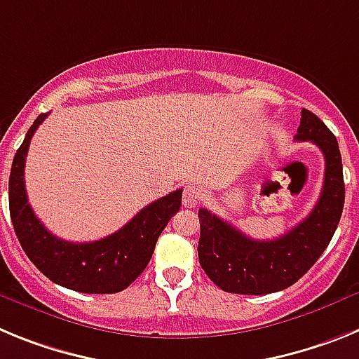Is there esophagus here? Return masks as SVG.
I'll list each match as a JSON object with an SVG mask.
<instances>
[{"label": "esophagus", "mask_w": 359, "mask_h": 359, "mask_svg": "<svg viewBox=\"0 0 359 359\" xmlns=\"http://www.w3.org/2000/svg\"><path fill=\"white\" fill-rule=\"evenodd\" d=\"M198 201H199V190L196 189L194 185L185 187V190H183V205H185L187 208H194L196 205H198Z\"/></svg>", "instance_id": "1"}]
</instances>
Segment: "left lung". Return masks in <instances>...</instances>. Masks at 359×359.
<instances>
[{
    "label": "left lung",
    "mask_w": 359,
    "mask_h": 359,
    "mask_svg": "<svg viewBox=\"0 0 359 359\" xmlns=\"http://www.w3.org/2000/svg\"><path fill=\"white\" fill-rule=\"evenodd\" d=\"M294 140L313 142L325 158L322 194L302 223L277 239L255 241L207 208H199V264L226 293L268 294L293 286L318 261L334 236L345 201L336 136L315 113L302 109Z\"/></svg>",
    "instance_id": "obj_1"
}]
</instances>
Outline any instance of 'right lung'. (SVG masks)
Returning a JSON list of instances; mask_svg holds the SVG:
<instances>
[{"instance_id":"1","label":"right lung","mask_w":359,"mask_h":359,"mask_svg":"<svg viewBox=\"0 0 359 359\" xmlns=\"http://www.w3.org/2000/svg\"><path fill=\"white\" fill-rule=\"evenodd\" d=\"M46 113H41L15 152L8 180V207L21 248L44 277L79 293H118L140 277L156 241L182 207V189L142 208L118 231L93 243H69L50 233L28 205L25 160L30 140Z\"/></svg>"}]
</instances>
